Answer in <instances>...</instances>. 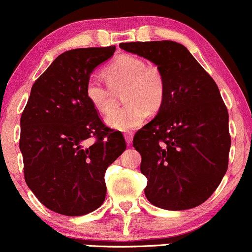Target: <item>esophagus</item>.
Listing matches in <instances>:
<instances>
[{"instance_id": "1", "label": "esophagus", "mask_w": 252, "mask_h": 252, "mask_svg": "<svg viewBox=\"0 0 252 252\" xmlns=\"http://www.w3.org/2000/svg\"><path fill=\"white\" fill-rule=\"evenodd\" d=\"M132 136H134V134H132V132H130V131H128V132H126V134H124V139H126L128 145H130V143L132 142Z\"/></svg>"}]
</instances>
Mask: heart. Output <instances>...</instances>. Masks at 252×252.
<instances>
[{
    "label": "heart",
    "mask_w": 252,
    "mask_h": 252,
    "mask_svg": "<svg viewBox=\"0 0 252 252\" xmlns=\"http://www.w3.org/2000/svg\"><path fill=\"white\" fill-rule=\"evenodd\" d=\"M107 85L95 79L86 84L85 94L95 110L109 113L113 109V91L122 92L126 103L107 116L106 123L116 130L128 131L137 128L147 117V112L159 111L166 96V79L161 68L146 64L132 55H121L103 69Z\"/></svg>",
    "instance_id": "obj_1"
}]
</instances>
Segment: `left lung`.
<instances>
[{
    "mask_svg": "<svg viewBox=\"0 0 252 252\" xmlns=\"http://www.w3.org/2000/svg\"><path fill=\"white\" fill-rule=\"evenodd\" d=\"M120 48L153 62L166 79L164 104L132 140L147 177L146 197L167 211L200 206L228 167V112L219 88L176 41H134Z\"/></svg>",
    "mask_w": 252,
    "mask_h": 252,
    "instance_id": "8db88e82",
    "label": "left lung"
}]
</instances>
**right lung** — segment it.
<instances>
[{"label": "right lung", "mask_w": 252, "mask_h": 252, "mask_svg": "<svg viewBox=\"0 0 252 252\" xmlns=\"http://www.w3.org/2000/svg\"><path fill=\"white\" fill-rule=\"evenodd\" d=\"M116 46L61 54L35 80L21 115L19 147L26 184L50 211L80 217L106 195L105 171L126 151L121 131L103 123L85 87Z\"/></svg>", "instance_id": "right-lung-1"}]
</instances>
